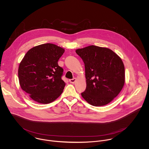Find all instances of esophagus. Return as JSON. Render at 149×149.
Instances as JSON below:
<instances>
[{
    "instance_id": "1",
    "label": "esophagus",
    "mask_w": 149,
    "mask_h": 149,
    "mask_svg": "<svg viewBox=\"0 0 149 149\" xmlns=\"http://www.w3.org/2000/svg\"><path fill=\"white\" fill-rule=\"evenodd\" d=\"M75 81H76V79H75V78L69 80V82H70V83H72V84H74V83H75Z\"/></svg>"
}]
</instances>
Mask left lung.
Instances as JSON below:
<instances>
[{
	"label": "left lung",
	"mask_w": 149,
	"mask_h": 149,
	"mask_svg": "<svg viewBox=\"0 0 149 149\" xmlns=\"http://www.w3.org/2000/svg\"><path fill=\"white\" fill-rule=\"evenodd\" d=\"M85 65L86 87L82 97L93 106H103L116 97L125 84V66L112 50L91 45L76 50Z\"/></svg>",
	"instance_id": "left-lung-1"
}]
</instances>
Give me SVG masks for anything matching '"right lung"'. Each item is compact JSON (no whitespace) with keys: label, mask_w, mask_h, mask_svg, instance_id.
I'll return each instance as SVG.
<instances>
[{"label":"right lung","mask_w":149,"mask_h":149,"mask_svg":"<svg viewBox=\"0 0 149 149\" xmlns=\"http://www.w3.org/2000/svg\"><path fill=\"white\" fill-rule=\"evenodd\" d=\"M64 52L54 44L45 43L31 48L24 56L18 69L19 84L33 100L48 104L63 93L64 69L58 61Z\"/></svg>","instance_id":"add662e5"}]
</instances>
